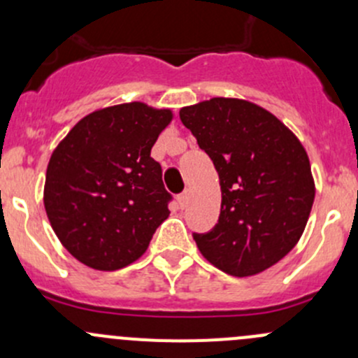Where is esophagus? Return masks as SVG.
Wrapping results in <instances>:
<instances>
[{
  "label": "esophagus",
  "instance_id": "1",
  "mask_svg": "<svg viewBox=\"0 0 358 358\" xmlns=\"http://www.w3.org/2000/svg\"><path fill=\"white\" fill-rule=\"evenodd\" d=\"M178 204H180V208H182V209H185L187 206H189V192H187V190L178 196Z\"/></svg>",
  "mask_w": 358,
  "mask_h": 358
}]
</instances>
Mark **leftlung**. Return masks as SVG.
<instances>
[{
  "label": "left lung",
  "instance_id": "obj_1",
  "mask_svg": "<svg viewBox=\"0 0 358 358\" xmlns=\"http://www.w3.org/2000/svg\"><path fill=\"white\" fill-rule=\"evenodd\" d=\"M183 126L215 164L222 211L194 241L222 272L248 277L282 259L301 237L315 185L299 140L268 110L211 99L180 110Z\"/></svg>",
  "mask_w": 358,
  "mask_h": 358
}]
</instances>
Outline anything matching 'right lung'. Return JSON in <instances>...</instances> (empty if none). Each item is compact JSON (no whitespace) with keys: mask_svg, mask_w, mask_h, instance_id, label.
I'll return each mask as SVG.
<instances>
[{"mask_svg":"<svg viewBox=\"0 0 358 358\" xmlns=\"http://www.w3.org/2000/svg\"><path fill=\"white\" fill-rule=\"evenodd\" d=\"M171 110L121 103L83 117L48 162L45 209L64 248L96 270L145 252L173 196L150 157Z\"/></svg>","mask_w":358,"mask_h":358,"instance_id":"obj_1","label":"right lung"}]
</instances>
